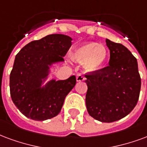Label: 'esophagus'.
Here are the masks:
<instances>
[{"instance_id": "1", "label": "esophagus", "mask_w": 147, "mask_h": 147, "mask_svg": "<svg viewBox=\"0 0 147 147\" xmlns=\"http://www.w3.org/2000/svg\"><path fill=\"white\" fill-rule=\"evenodd\" d=\"M85 76L82 75V74H78L76 76V80L78 81V82H80V81H83V80H85Z\"/></svg>"}]
</instances>
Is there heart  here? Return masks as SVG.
<instances>
[{"label":"heart","instance_id":"1","mask_svg":"<svg viewBox=\"0 0 147 147\" xmlns=\"http://www.w3.org/2000/svg\"><path fill=\"white\" fill-rule=\"evenodd\" d=\"M105 47L95 43H86L74 51L72 57L79 62L84 61L87 71H96L100 68L107 58Z\"/></svg>","mask_w":147,"mask_h":147}]
</instances>
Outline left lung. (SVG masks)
I'll return each mask as SVG.
<instances>
[{"instance_id": "obj_1", "label": "left lung", "mask_w": 147, "mask_h": 147, "mask_svg": "<svg viewBox=\"0 0 147 147\" xmlns=\"http://www.w3.org/2000/svg\"><path fill=\"white\" fill-rule=\"evenodd\" d=\"M109 65L86 73L89 115L101 122H113L128 115L137 104L141 78L136 58L121 43L106 39Z\"/></svg>"}]
</instances>
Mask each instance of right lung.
<instances>
[{"instance_id":"1","label":"right lung","mask_w":147,"mask_h":147,"mask_svg":"<svg viewBox=\"0 0 147 147\" xmlns=\"http://www.w3.org/2000/svg\"><path fill=\"white\" fill-rule=\"evenodd\" d=\"M71 40L65 35H48L26 44L16 56L10 74V94L13 103L27 118L44 121L61 111L65 96L76 83V76L52 80L42 89L40 86L49 65L64 61Z\"/></svg>"}]
</instances>
